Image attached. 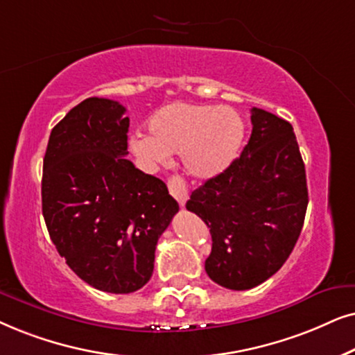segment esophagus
<instances>
[{
    "label": "esophagus",
    "instance_id": "esophagus-1",
    "mask_svg": "<svg viewBox=\"0 0 355 355\" xmlns=\"http://www.w3.org/2000/svg\"><path fill=\"white\" fill-rule=\"evenodd\" d=\"M168 191L170 195H172L175 200L178 201V205L182 207L187 205V200H188V188H187V183L183 178L180 177H172L168 180Z\"/></svg>",
    "mask_w": 355,
    "mask_h": 355
}]
</instances>
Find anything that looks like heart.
<instances>
[{"instance_id": "b5f03b06", "label": "heart", "mask_w": 355, "mask_h": 355, "mask_svg": "<svg viewBox=\"0 0 355 355\" xmlns=\"http://www.w3.org/2000/svg\"><path fill=\"white\" fill-rule=\"evenodd\" d=\"M149 136L131 139V149L150 164H164L168 154H182L187 172L214 178L239 157L245 121L230 107L172 102L148 121Z\"/></svg>"}]
</instances>
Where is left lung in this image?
Wrapping results in <instances>:
<instances>
[{
  "label": "left lung",
  "mask_w": 355,
  "mask_h": 355,
  "mask_svg": "<svg viewBox=\"0 0 355 355\" xmlns=\"http://www.w3.org/2000/svg\"><path fill=\"white\" fill-rule=\"evenodd\" d=\"M252 125L240 157L187 202L209 227L207 276L232 291L252 289L279 271L299 240L309 205L305 165L291 123L252 108Z\"/></svg>",
  "instance_id": "8db88e82"
}]
</instances>
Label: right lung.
<instances>
[{
	"mask_svg": "<svg viewBox=\"0 0 355 355\" xmlns=\"http://www.w3.org/2000/svg\"><path fill=\"white\" fill-rule=\"evenodd\" d=\"M91 97L51 130L44 157L42 212L51 242L89 286L130 294L148 284L155 245L178 202L128 155L130 118Z\"/></svg>",
	"mask_w": 355,
	"mask_h": 355,
	"instance_id": "add662e5",
	"label": "right lung"
}]
</instances>
